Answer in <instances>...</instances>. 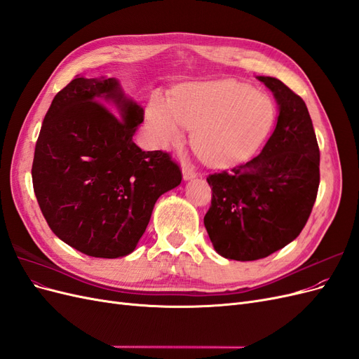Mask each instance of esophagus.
<instances>
[{
    "mask_svg": "<svg viewBox=\"0 0 359 359\" xmlns=\"http://www.w3.org/2000/svg\"><path fill=\"white\" fill-rule=\"evenodd\" d=\"M182 178H184V181H190V180H193V178H196V173H194L191 169H189V168H184L182 169Z\"/></svg>",
    "mask_w": 359,
    "mask_h": 359,
    "instance_id": "esophagus-1",
    "label": "esophagus"
}]
</instances>
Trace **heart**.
<instances>
[{"label":"heart","instance_id":"obj_1","mask_svg":"<svg viewBox=\"0 0 359 359\" xmlns=\"http://www.w3.org/2000/svg\"><path fill=\"white\" fill-rule=\"evenodd\" d=\"M148 124L165 148L181 144L184 127L190 144L211 168H232L253 158L273 132L277 109L271 97L232 79L182 85L168 102L151 95Z\"/></svg>","mask_w":359,"mask_h":359}]
</instances>
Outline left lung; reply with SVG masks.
Masks as SVG:
<instances>
[{
    "label": "left lung",
    "mask_w": 359,
    "mask_h": 359,
    "mask_svg": "<svg viewBox=\"0 0 359 359\" xmlns=\"http://www.w3.org/2000/svg\"><path fill=\"white\" fill-rule=\"evenodd\" d=\"M278 106L262 153L206 181L212 199L203 224L214 250L257 260L292 243L306 226L319 189V147L306 103L271 76H257Z\"/></svg>",
    "instance_id": "obj_1"
}]
</instances>
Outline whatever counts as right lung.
<instances>
[{
	"instance_id": "obj_1",
	"label": "right lung",
	"mask_w": 359,
	"mask_h": 359,
	"mask_svg": "<svg viewBox=\"0 0 359 359\" xmlns=\"http://www.w3.org/2000/svg\"><path fill=\"white\" fill-rule=\"evenodd\" d=\"M142 121L144 107L104 76L73 79L43 119L31 169L36 198L52 232L86 256L132 253L157 199L182 180L168 153L133 142Z\"/></svg>"
}]
</instances>
